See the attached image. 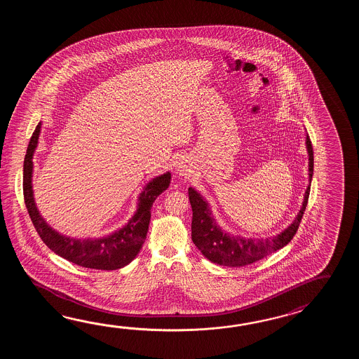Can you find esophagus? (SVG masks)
Listing matches in <instances>:
<instances>
[{
  "label": "esophagus",
  "mask_w": 359,
  "mask_h": 359,
  "mask_svg": "<svg viewBox=\"0 0 359 359\" xmlns=\"http://www.w3.org/2000/svg\"><path fill=\"white\" fill-rule=\"evenodd\" d=\"M190 169L187 168L184 164H178V167H177V173L180 175V176H189V173H190Z\"/></svg>",
  "instance_id": "esophagus-1"
}]
</instances>
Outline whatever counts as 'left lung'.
Here are the masks:
<instances>
[{
    "label": "left lung",
    "mask_w": 359,
    "mask_h": 359,
    "mask_svg": "<svg viewBox=\"0 0 359 359\" xmlns=\"http://www.w3.org/2000/svg\"><path fill=\"white\" fill-rule=\"evenodd\" d=\"M309 155V186L305 191L304 201L295 221L277 236L267 238H246L227 233L217 224L205 198L192 187L189 189V198L192 208L191 237L194 244L206 259L227 267H244L269 254L283 249L295 236L308 204L313 176V147L309 136L305 140Z\"/></svg>",
    "instance_id": "8db88e82"
}]
</instances>
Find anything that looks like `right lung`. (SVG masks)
Returning <instances> with one entry per match:
<instances>
[{"label": "right lung", "instance_id": "1", "mask_svg": "<svg viewBox=\"0 0 359 359\" xmlns=\"http://www.w3.org/2000/svg\"><path fill=\"white\" fill-rule=\"evenodd\" d=\"M39 132L41 123L32 135L24 158L23 168L24 203L39 237L53 252L81 267L113 271L127 266L136 258V255L145 243L146 233L151 218V206L155 198H158L163 191L168 189L170 173L167 172L154 178L153 181L146 184L145 189L140 194L138 198L137 212L119 231L107 237L87 240L62 236L59 232L51 229L46 221L41 217L33 198L32 159L39 144Z\"/></svg>", "mask_w": 359, "mask_h": 359}]
</instances>
